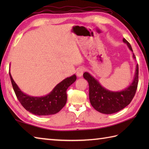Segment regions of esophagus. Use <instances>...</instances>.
<instances>
[{
	"label": "esophagus",
	"instance_id": "34e87169",
	"mask_svg": "<svg viewBox=\"0 0 149 149\" xmlns=\"http://www.w3.org/2000/svg\"><path fill=\"white\" fill-rule=\"evenodd\" d=\"M84 71V68H79L77 69V72H76V74H77V76L78 77H82V75L83 74V72Z\"/></svg>",
	"mask_w": 149,
	"mask_h": 149
}]
</instances>
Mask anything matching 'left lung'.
Masks as SVG:
<instances>
[{"instance_id": "left-lung-1", "label": "left lung", "mask_w": 149, "mask_h": 149, "mask_svg": "<svg viewBox=\"0 0 149 149\" xmlns=\"http://www.w3.org/2000/svg\"><path fill=\"white\" fill-rule=\"evenodd\" d=\"M132 52V47L127 40L123 39ZM132 58L136 59L133 54ZM83 77L89 84V99L93 108L101 113L113 114L128 106L133 99L138 83V65H136L134 77L132 83L121 91H113L106 89L98 80L88 72H84Z\"/></svg>"}]
</instances>
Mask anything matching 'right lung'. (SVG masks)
Here are the masks:
<instances>
[{
    "label": "right lung",
    "mask_w": 149,
    "mask_h": 149,
    "mask_svg": "<svg viewBox=\"0 0 149 149\" xmlns=\"http://www.w3.org/2000/svg\"><path fill=\"white\" fill-rule=\"evenodd\" d=\"M9 73L13 88L19 102L27 111L38 116L54 115L58 113L65 106L67 100L66 90L77 79L76 75L74 74L60 82L46 95L33 97L24 93L13 79L10 70Z\"/></svg>",
    "instance_id": "1"
}]
</instances>
